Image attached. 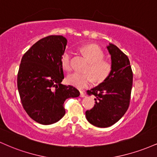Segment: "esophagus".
Wrapping results in <instances>:
<instances>
[{"label":"esophagus","mask_w":157,"mask_h":157,"mask_svg":"<svg viewBox=\"0 0 157 157\" xmlns=\"http://www.w3.org/2000/svg\"><path fill=\"white\" fill-rule=\"evenodd\" d=\"M80 97H84L85 96H86V94H85V93L82 91H80Z\"/></svg>","instance_id":"esophagus-1"}]
</instances>
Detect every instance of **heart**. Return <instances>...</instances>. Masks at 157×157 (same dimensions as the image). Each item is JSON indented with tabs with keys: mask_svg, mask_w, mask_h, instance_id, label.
<instances>
[{
	"mask_svg": "<svg viewBox=\"0 0 157 157\" xmlns=\"http://www.w3.org/2000/svg\"><path fill=\"white\" fill-rule=\"evenodd\" d=\"M80 52L89 63L86 69L87 73H74L69 75L67 77L68 83L78 89H82L91 85L93 78L95 82H102L109 77L112 71V64L109 60H104V53L98 46L91 44L86 45L80 48ZM60 64L64 71H71L69 54L66 52L63 54Z\"/></svg>",
	"mask_w": 157,
	"mask_h": 157,
	"instance_id": "b5f03b06",
	"label": "heart"
}]
</instances>
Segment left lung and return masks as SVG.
I'll use <instances>...</instances> for the list:
<instances>
[{"label": "left lung", "mask_w": 157, "mask_h": 157, "mask_svg": "<svg viewBox=\"0 0 157 157\" xmlns=\"http://www.w3.org/2000/svg\"><path fill=\"white\" fill-rule=\"evenodd\" d=\"M112 71L103 82L88 91L95 96V104L86 111L87 120L99 128L110 127L125 114L130 103L133 72L128 57L112 44L106 46Z\"/></svg>", "instance_id": "left-lung-1"}]
</instances>
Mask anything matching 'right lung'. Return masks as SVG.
Returning a JSON list of instances; mask_svg holds the SVG:
<instances>
[{
  "label": "right lung",
  "mask_w": 157,
  "mask_h": 157,
  "mask_svg": "<svg viewBox=\"0 0 157 157\" xmlns=\"http://www.w3.org/2000/svg\"><path fill=\"white\" fill-rule=\"evenodd\" d=\"M67 40L51 35L40 40L21 59L17 74V89L23 109L42 125L58 122L66 113L64 102L80 96L72 86L61 84L64 79L60 58Z\"/></svg>",
  "instance_id": "obj_1"
}]
</instances>
